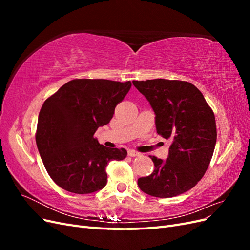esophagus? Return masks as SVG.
<instances>
[{
    "mask_svg": "<svg viewBox=\"0 0 250 250\" xmlns=\"http://www.w3.org/2000/svg\"><path fill=\"white\" fill-rule=\"evenodd\" d=\"M141 153L138 152V151H134V150H129L128 151V155L131 156V157H135V156H139Z\"/></svg>",
    "mask_w": 250,
    "mask_h": 250,
    "instance_id": "34e87169",
    "label": "esophagus"
}]
</instances>
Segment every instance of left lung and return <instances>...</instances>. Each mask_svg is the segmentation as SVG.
<instances>
[{"instance_id":"1","label":"left lung","mask_w":250,"mask_h":250,"mask_svg":"<svg viewBox=\"0 0 250 250\" xmlns=\"http://www.w3.org/2000/svg\"><path fill=\"white\" fill-rule=\"evenodd\" d=\"M155 113L157 133L171 139L167 160L150 156L154 171L138 179L141 190L170 198L191 190L203 177L217 141L215 115L200 90L180 80L132 81Z\"/></svg>"}]
</instances>
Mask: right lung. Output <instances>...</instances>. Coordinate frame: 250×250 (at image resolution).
I'll return each mask as SVG.
<instances>
[{
	"label": "right lung",
	"instance_id": "right-lung-1",
	"mask_svg": "<svg viewBox=\"0 0 250 250\" xmlns=\"http://www.w3.org/2000/svg\"><path fill=\"white\" fill-rule=\"evenodd\" d=\"M131 82L74 79L43 102L39 115L36 145L50 177L63 190L89 194L107 183L110 161H122L124 148H106L94 134L109 123Z\"/></svg>",
	"mask_w": 250,
	"mask_h": 250
}]
</instances>
